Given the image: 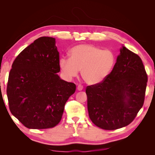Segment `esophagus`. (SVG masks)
<instances>
[{
	"label": "esophagus",
	"instance_id": "1",
	"mask_svg": "<svg viewBox=\"0 0 155 155\" xmlns=\"http://www.w3.org/2000/svg\"><path fill=\"white\" fill-rule=\"evenodd\" d=\"M77 89H78V91H82L83 89V87L82 85H79L78 86V87H77Z\"/></svg>",
	"mask_w": 155,
	"mask_h": 155
}]
</instances>
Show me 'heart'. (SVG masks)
<instances>
[{"instance_id":"1","label":"heart","mask_w":155,"mask_h":155,"mask_svg":"<svg viewBox=\"0 0 155 155\" xmlns=\"http://www.w3.org/2000/svg\"><path fill=\"white\" fill-rule=\"evenodd\" d=\"M116 63L114 54L92 45H79L69 52V59L61 58L59 67L67 79L76 77L81 70V77L88 85H97L109 76Z\"/></svg>"}]
</instances>
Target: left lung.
Wrapping results in <instances>:
<instances>
[{
    "label": "left lung",
    "mask_w": 155,
    "mask_h": 155,
    "mask_svg": "<svg viewBox=\"0 0 155 155\" xmlns=\"http://www.w3.org/2000/svg\"><path fill=\"white\" fill-rule=\"evenodd\" d=\"M147 82L141 58L122 46L109 76L86 88L88 115L93 124L105 130L130 124L143 105Z\"/></svg>",
    "instance_id": "obj_1"
}]
</instances>
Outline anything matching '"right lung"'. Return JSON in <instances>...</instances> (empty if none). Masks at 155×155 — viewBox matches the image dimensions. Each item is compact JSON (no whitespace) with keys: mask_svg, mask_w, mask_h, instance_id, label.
I'll return each mask as SVG.
<instances>
[{"mask_svg":"<svg viewBox=\"0 0 155 155\" xmlns=\"http://www.w3.org/2000/svg\"><path fill=\"white\" fill-rule=\"evenodd\" d=\"M9 74L7 96L12 114L28 129L54 127L76 85L61 79L55 39L39 37L14 60Z\"/></svg>","mask_w":155,"mask_h":155,"instance_id":"add662e5","label":"right lung"}]
</instances>
